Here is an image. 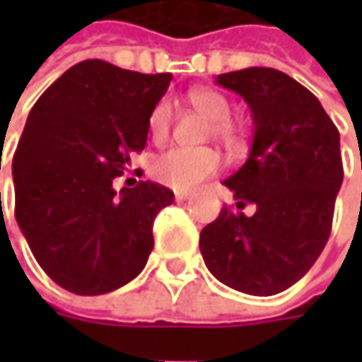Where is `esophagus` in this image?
<instances>
[{"mask_svg":"<svg viewBox=\"0 0 362 362\" xmlns=\"http://www.w3.org/2000/svg\"><path fill=\"white\" fill-rule=\"evenodd\" d=\"M175 199L177 202H187V199H191V193H187V191H177L175 193Z\"/></svg>","mask_w":362,"mask_h":362,"instance_id":"34e87169","label":"esophagus"}]
</instances>
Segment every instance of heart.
<instances>
[{
  "label": "heart",
  "mask_w": 362,
  "mask_h": 362,
  "mask_svg": "<svg viewBox=\"0 0 362 362\" xmlns=\"http://www.w3.org/2000/svg\"><path fill=\"white\" fill-rule=\"evenodd\" d=\"M189 103L195 110H199L203 117L211 120L209 134L223 141L226 145H235L242 129L238 122H233L231 117V103L226 94L214 88H197L189 94ZM175 110L169 98H160L157 105L153 106L151 117H148V132L153 141H165L169 136V131L173 127ZM221 167V157L216 148L202 146V148H169L160 153L151 165L153 177L177 191H187L197 187L202 181L216 175Z\"/></svg>",
  "instance_id": "heart-1"
}]
</instances>
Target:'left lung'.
I'll list each match as a JSON object with an SVG mask.
<instances>
[{
    "label": "left lung",
    "instance_id": "left-lung-1",
    "mask_svg": "<svg viewBox=\"0 0 362 362\" xmlns=\"http://www.w3.org/2000/svg\"><path fill=\"white\" fill-rule=\"evenodd\" d=\"M254 119V143L240 171L223 181L252 217L221 209L199 247L219 282L254 296L296 284L325 250L342 183L341 136L318 98L274 68L219 74Z\"/></svg>",
    "mask_w": 362,
    "mask_h": 362
}]
</instances>
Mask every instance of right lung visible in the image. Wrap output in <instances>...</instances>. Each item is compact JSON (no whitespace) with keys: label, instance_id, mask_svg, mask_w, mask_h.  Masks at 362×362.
Instances as JSON below:
<instances>
[{"label":"right lung","instance_id":"1","mask_svg":"<svg viewBox=\"0 0 362 362\" xmlns=\"http://www.w3.org/2000/svg\"><path fill=\"white\" fill-rule=\"evenodd\" d=\"M171 74L105 60L72 66L30 110L13 155L16 219L42 270L64 290L98 296L129 284L153 250V221L173 191L112 187L143 151Z\"/></svg>","mask_w":362,"mask_h":362}]
</instances>
